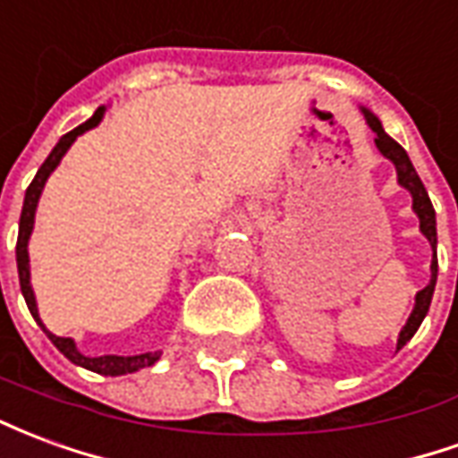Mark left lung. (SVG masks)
<instances>
[{"label":"left lung","mask_w":458,"mask_h":458,"mask_svg":"<svg viewBox=\"0 0 458 458\" xmlns=\"http://www.w3.org/2000/svg\"><path fill=\"white\" fill-rule=\"evenodd\" d=\"M360 113H363L368 127L373 130L377 151H380L385 159L394 166L397 183H400L404 191H410V196H412V210L417 213V218H420V230H422L424 238L429 240V248H432V265H429V269H432V279H429V284H427L422 292H417V297H414L412 314H410L407 324H404L403 331H400V336H397V351H400V348L417 334V328L422 327L424 317H427V311H429V304H432L434 287H437V272H439V262H437V216H434L432 200L427 196V189H424L422 179L417 176V171H414L412 161L407 157V151L383 130V122L377 120L368 107H360Z\"/></svg>","instance_id":"8db88e82"}]
</instances>
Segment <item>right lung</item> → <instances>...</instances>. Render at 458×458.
Instances as JSON below:
<instances>
[{
    "instance_id": "add662e5",
    "label": "right lung",
    "mask_w": 458,
    "mask_h": 458,
    "mask_svg": "<svg viewBox=\"0 0 458 458\" xmlns=\"http://www.w3.org/2000/svg\"><path fill=\"white\" fill-rule=\"evenodd\" d=\"M105 113H107V107H98L95 114L83 124H78L75 130H71L68 134H64L58 144L54 147V151L46 157V161L41 164V169L36 171L34 181H31V186L26 189L24 196V208H21V218H19V240H16V267H19V284H21V294L26 299V307L31 311V317L36 318V324L44 328L46 336L51 338V344L61 351V353L71 360V363L81 365L85 370H93V373L100 375H127V373H137L141 368H149L161 358V351H154V353H140V355H98V358H90V355H83L78 351V345H75L73 338H64V336H55L51 334L48 328L44 327V321L38 317V307H36V294L34 287H31V267H29V240H31V233H34V220H36V208H38V199H41V193H44V186L48 176L54 174L55 166L61 164V159L65 157V151L71 149V144H73L81 134H85L88 130H93L98 127L100 122H103Z\"/></svg>"
}]
</instances>
